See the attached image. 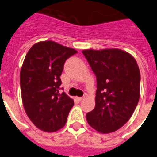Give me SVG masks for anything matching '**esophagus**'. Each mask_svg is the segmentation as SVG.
Here are the masks:
<instances>
[{"instance_id": "1", "label": "esophagus", "mask_w": 157, "mask_h": 157, "mask_svg": "<svg viewBox=\"0 0 157 157\" xmlns=\"http://www.w3.org/2000/svg\"><path fill=\"white\" fill-rule=\"evenodd\" d=\"M84 96L83 97H76V99H77V100H79V101H81V100H83L84 99Z\"/></svg>"}]
</instances>
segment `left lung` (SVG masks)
Listing matches in <instances>:
<instances>
[{"label":"left lung","mask_w":157,"mask_h":157,"mask_svg":"<svg viewBox=\"0 0 157 157\" xmlns=\"http://www.w3.org/2000/svg\"><path fill=\"white\" fill-rule=\"evenodd\" d=\"M82 53L97 82L95 108L87 114V121L99 133L116 131L131 118L138 103L141 74L137 62L119 49Z\"/></svg>","instance_id":"1"}]
</instances>
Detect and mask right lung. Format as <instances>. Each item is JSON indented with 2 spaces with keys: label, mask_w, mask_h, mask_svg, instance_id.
<instances>
[{
  "label": "right lung",
  "mask_w": 157,
  "mask_h": 157,
  "mask_svg": "<svg viewBox=\"0 0 157 157\" xmlns=\"http://www.w3.org/2000/svg\"><path fill=\"white\" fill-rule=\"evenodd\" d=\"M74 49L53 41L35 43L28 50L20 70L22 101L28 118L37 128L55 132L66 123L73 99L60 93V76Z\"/></svg>",
  "instance_id": "right-lung-1"
}]
</instances>
